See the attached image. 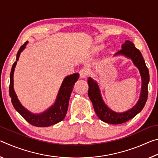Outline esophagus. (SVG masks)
Listing matches in <instances>:
<instances>
[{
    "label": "esophagus",
    "instance_id": "obj_1",
    "mask_svg": "<svg viewBox=\"0 0 158 158\" xmlns=\"http://www.w3.org/2000/svg\"><path fill=\"white\" fill-rule=\"evenodd\" d=\"M89 71L87 68H82L81 70L79 71V77L81 78H86L87 76L89 75Z\"/></svg>",
    "mask_w": 158,
    "mask_h": 158
}]
</instances>
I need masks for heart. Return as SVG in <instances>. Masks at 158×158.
Returning <instances> with one entry per match:
<instances>
[{"label":"heart","instance_id":"heart-1","mask_svg":"<svg viewBox=\"0 0 158 158\" xmlns=\"http://www.w3.org/2000/svg\"><path fill=\"white\" fill-rule=\"evenodd\" d=\"M103 47H104L103 45H98V46H96L95 47V49L96 51H100L102 49H103Z\"/></svg>","mask_w":158,"mask_h":158}]
</instances>
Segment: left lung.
<instances>
[{
	"instance_id": "1",
	"label": "left lung",
	"mask_w": 158,
	"mask_h": 158,
	"mask_svg": "<svg viewBox=\"0 0 158 158\" xmlns=\"http://www.w3.org/2000/svg\"><path fill=\"white\" fill-rule=\"evenodd\" d=\"M123 54L132 59L135 65L140 72L142 85L140 98L133 108L123 113H116L109 109L102 99L100 89L95 81L92 78H88L89 84V97L91 100L93 107L97 116L101 121L109 124H121L129 121L139 113L145 106L148 98V84L149 82V72L144 61L140 51L135 47L132 42L125 41L122 45V49L117 52L116 55Z\"/></svg>"
}]
</instances>
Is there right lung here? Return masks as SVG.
<instances>
[{
    "label": "right lung",
    "instance_id": "obj_1",
    "mask_svg": "<svg viewBox=\"0 0 158 158\" xmlns=\"http://www.w3.org/2000/svg\"><path fill=\"white\" fill-rule=\"evenodd\" d=\"M27 43L28 42H26L19 49L17 54V59L12 65L11 73H10L9 86L10 96L11 97L12 103L15 109L26 121L36 127H49L58 123L65 118L68 109L69 98L73 90V85L77 80L79 79V74L78 73H74L65 77L61 85L55 104L49 109H47V111L40 114L31 113L21 105L13 88V74H14L15 66L17 65L21 52L25 49Z\"/></svg>",
    "mask_w": 158,
    "mask_h": 158
}]
</instances>
